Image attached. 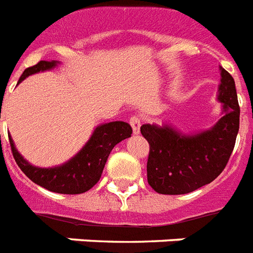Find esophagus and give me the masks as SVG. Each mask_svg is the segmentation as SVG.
Listing matches in <instances>:
<instances>
[{"label": "esophagus", "mask_w": 253, "mask_h": 253, "mask_svg": "<svg viewBox=\"0 0 253 253\" xmlns=\"http://www.w3.org/2000/svg\"><path fill=\"white\" fill-rule=\"evenodd\" d=\"M130 125L132 127V131H134L135 135H138L140 132V126H142V122H140V118L136 117V115H132L130 118Z\"/></svg>", "instance_id": "esophagus-1"}]
</instances>
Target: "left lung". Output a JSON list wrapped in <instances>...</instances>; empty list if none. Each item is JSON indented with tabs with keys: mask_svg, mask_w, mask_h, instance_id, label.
I'll use <instances>...</instances> for the list:
<instances>
[{
	"mask_svg": "<svg viewBox=\"0 0 253 253\" xmlns=\"http://www.w3.org/2000/svg\"><path fill=\"white\" fill-rule=\"evenodd\" d=\"M218 99L223 117L210 128L186 135L172 126L143 125L150 144L147 180L160 194H186L210 184L227 166L239 131L240 107L235 81L220 67Z\"/></svg>",
	"mask_w": 253,
	"mask_h": 253,
	"instance_id": "1",
	"label": "left lung"
}]
</instances>
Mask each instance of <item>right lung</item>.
Masks as SVG:
<instances>
[{
    "label": "right lung",
    "instance_id": "add662e5",
    "mask_svg": "<svg viewBox=\"0 0 253 253\" xmlns=\"http://www.w3.org/2000/svg\"><path fill=\"white\" fill-rule=\"evenodd\" d=\"M57 63L59 61L55 60L39 61L37 65L25 69V72L19 77L18 84L30 75L56 67ZM131 134L132 128L130 125L122 121L99 125L98 127H95L90 139L76 156H73L63 166L53 168H38L31 166L18 152L11 136H9V142L18 167L33 182L49 192L60 194H80L87 192L98 182L111 150L119 142L130 138Z\"/></svg>",
    "mask_w": 253,
    "mask_h": 253
}]
</instances>
